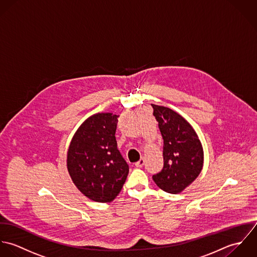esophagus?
<instances>
[{
	"instance_id": "esophagus-1",
	"label": "esophagus",
	"mask_w": 257,
	"mask_h": 257,
	"mask_svg": "<svg viewBox=\"0 0 257 257\" xmlns=\"http://www.w3.org/2000/svg\"><path fill=\"white\" fill-rule=\"evenodd\" d=\"M144 164H145V159H144V158H141L138 162L135 163V166H136L137 168H141V167L144 166Z\"/></svg>"
}]
</instances>
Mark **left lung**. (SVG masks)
<instances>
[{"instance_id":"obj_1","label":"left lung","mask_w":257,"mask_h":257,"mask_svg":"<svg viewBox=\"0 0 257 257\" xmlns=\"http://www.w3.org/2000/svg\"><path fill=\"white\" fill-rule=\"evenodd\" d=\"M164 147L163 170L153 176L156 185L170 194H179L200 175L204 165L202 143L192 125L176 111L152 104Z\"/></svg>"}]
</instances>
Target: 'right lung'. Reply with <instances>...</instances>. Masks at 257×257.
I'll use <instances>...</instances> for the list:
<instances>
[{
    "instance_id": "obj_1",
    "label": "right lung",
    "mask_w": 257,
    "mask_h": 257,
    "mask_svg": "<svg viewBox=\"0 0 257 257\" xmlns=\"http://www.w3.org/2000/svg\"><path fill=\"white\" fill-rule=\"evenodd\" d=\"M119 115L96 113L73 135L66 166L76 188L88 199L109 203L120 193L129 166L117 149L115 132Z\"/></svg>"
}]
</instances>
